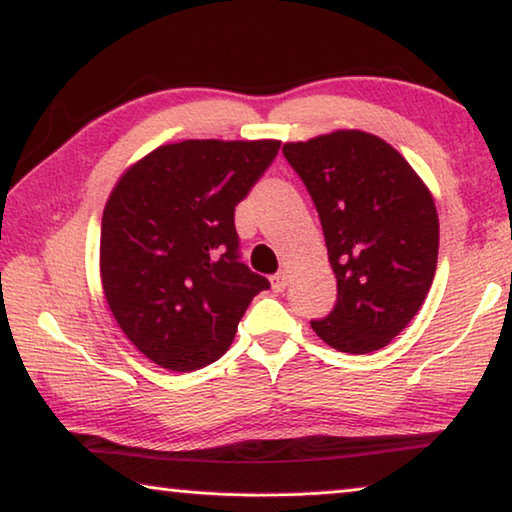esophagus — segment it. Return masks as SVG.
Returning <instances> with one entry per match:
<instances>
[{"instance_id":"obj_1","label":"esophagus","mask_w":512,"mask_h":512,"mask_svg":"<svg viewBox=\"0 0 512 512\" xmlns=\"http://www.w3.org/2000/svg\"><path fill=\"white\" fill-rule=\"evenodd\" d=\"M270 283H272V288L277 290V293H281V290L286 288V283H288L286 272H277V274H272V277H270Z\"/></svg>"}]
</instances>
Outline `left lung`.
<instances>
[{
    "instance_id": "1",
    "label": "left lung",
    "mask_w": 512,
    "mask_h": 512,
    "mask_svg": "<svg viewBox=\"0 0 512 512\" xmlns=\"http://www.w3.org/2000/svg\"><path fill=\"white\" fill-rule=\"evenodd\" d=\"M283 155L311 194L336 274V304L313 332L350 355L384 348L435 279L432 194L396 148L361 130L283 144Z\"/></svg>"
}]
</instances>
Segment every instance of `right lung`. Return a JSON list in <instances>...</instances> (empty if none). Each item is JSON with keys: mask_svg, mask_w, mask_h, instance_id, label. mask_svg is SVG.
I'll list each match as a JSON object with an SVG mask.
<instances>
[{"mask_svg": "<svg viewBox=\"0 0 512 512\" xmlns=\"http://www.w3.org/2000/svg\"><path fill=\"white\" fill-rule=\"evenodd\" d=\"M281 141L187 139L155 148L109 196L100 226L107 304L157 366L190 373L231 348L270 281L240 261L235 206Z\"/></svg>", "mask_w": 512, "mask_h": 512, "instance_id": "add662e5", "label": "right lung"}]
</instances>
